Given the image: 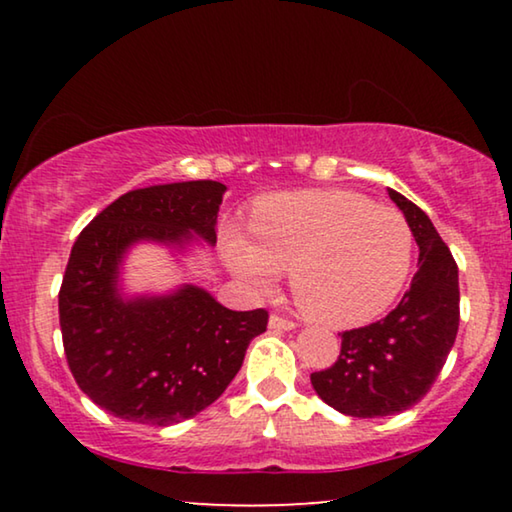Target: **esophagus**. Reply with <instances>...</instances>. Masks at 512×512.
<instances>
[{"mask_svg": "<svg viewBox=\"0 0 512 512\" xmlns=\"http://www.w3.org/2000/svg\"><path fill=\"white\" fill-rule=\"evenodd\" d=\"M268 324H270L272 331H293V328H296V321L279 317V314H272Z\"/></svg>", "mask_w": 512, "mask_h": 512, "instance_id": "1", "label": "esophagus"}]
</instances>
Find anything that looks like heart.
I'll return each mask as SVG.
<instances>
[{
	"mask_svg": "<svg viewBox=\"0 0 512 512\" xmlns=\"http://www.w3.org/2000/svg\"><path fill=\"white\" fill-rule=\"evenodd\" d=\"M410 223L391 207L340 188L265 195L251 209L249 240L223 237L235 275L268 289L289 272L305 317L331 328H354L387 312L412 268Z\"/></svg>",
	"mask_w": 512,
	"mask_h": 512,
	"instance_id": "obj_1",
	"label": "heart"
}]
</instances>
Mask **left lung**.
Segmentation results:
<instances>
[{"mask_svg":"<svg viewBox=\"0 0 512 512\" xmlns=\"http://www.w3.org/2000/svg\"><path fill=\"white\" fill-rule=\"evenodd\" d=\"M389 198L419 247L410 289L384 319L342 333L338 361L310 375L321 401L349 417H389L422 401L459 331V270L450 249L415 202L391 188Z\"/></svg>","mask_w":512,"mask_h":512,"instance_id":"obj_1","label":"left lung"}]
</instances>
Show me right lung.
<instances>
[{
  "instance_id": "add662e5",
  "label": "right lung",
  "mask_w": 512,
  "mask_h": 512,
  "mask_svg": "<svg viewBox=\"0 0 512 512\" xmlns=\"http://www.w3.org/2000/svg\"><path fill=\"white\" fill-rule=\"evenodd\" d=\"M223 193L209 179L137 188L76 237L58 296L62 345L83 394L114 417L151 426L195 417L268 328L265 310H228L193 284L137 298L118 286L123 258L139 242L186 249L198 235L216 244Z\"/></svg>"
}]
</instances>
